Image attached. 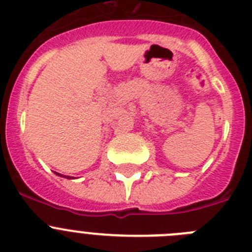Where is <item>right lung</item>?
Here are the masks:
<instances>
[{
  "label": "right lung",
  "mask_w": 252,
  "mask_h": 252,
  "mask_svg": "<svg viewBox=\"0 0 252 252\" xmlns=\"http://www.w3.org/2000/svg\"><path fill=\"white\" fill-rule=\"evenodd\" d=\"M55 173H56V172H55ZM56 174H58V176H61V177H63V174H60V173H56ZM66 178H69V176H67Z\"/></svg>",
  "instance_id": "right-lung-1"
}]
</instances>
